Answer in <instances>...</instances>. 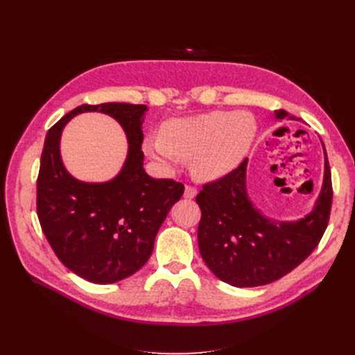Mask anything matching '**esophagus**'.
Wrapping results in <instances>:
<instances>
[{
  "instance_id": "esophagus-1",
  "label": "esophagus",
  "mask_w": 355,
  "mask_h": 355,
  "mask_svg": "<svg viewBox=\"0 0 355 355\" xmlns=\"http://www.w3.org/2000/svg\"><path fill=\"white\" fill-rule=\"evenodd\" d=\"M198 194V191H197V188H194V187H191V185H187L185 187V198H188V200H192V198H196V196Z\"/></svg>"
}]
</instances>
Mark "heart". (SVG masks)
Listing matches in <instances>:
<instances>
[{
  "label": "heart",
  "mask_w": 355,
  "mask_h": 355,
  "mask_svg": "<svg viewBox=\"0 0 355 355\" xmlns=\"http://www.w3.org/2000/svg\"><path fill=\"white\" fill-rule=\"evenodd\" d=\"M257 135L254 116L245 111H213L197 116L173 118L161 135L146 136L145 154L167 170L180 158H191V170L201 180H216L237 168Z\"/></svg>",
  "instance_id": "obj_1"
}]
</instances>
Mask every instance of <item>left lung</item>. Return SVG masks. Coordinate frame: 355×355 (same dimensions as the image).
<instances>
[{
  "label": "left lung",
  "mask_w": 355,
  "mask_h": 355,
  "mask_svg": "<svg viewBox=\"0 0 355 355\" xmlns=\"http://www.w3.org/2000/svg\"><path fill=\"white\" fill-rule=\"evenodd\" d=\"M275 118L292 116L280 110ZM245 170L247 158L227 176L204 185L197 196L202 261L219 280L235 287L270 284L302 263L327 228L333 197L326 149L320 196L314 209L297 220H274L256 209L247 194Z\"/></svg>",
  "instance_id": "left-lung-1"
}]
</instances>
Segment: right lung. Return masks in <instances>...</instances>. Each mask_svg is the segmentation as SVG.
I'll use <instances>...</instances> for the list:
<instances>
[{
    "instance_id": "obj_1",
    "label": "right lung",
    "mask_w": 355,
    "mask_h": 355,
    "mask_svg": "<svg viewBox=\"0 0 355 355\" xmlns=\"http://www.w3.org/2000/svg\"><path fill=\"white\" fill-rule=\"evenodd\" d=\"M146 105L108 102L81 105L53 125L41 154L37 213L51 249L68 270L96 284L130 277L148 262L155 235L184 185L154 179L144 168L142 123ZM83 112H102L121 123L129 149L115 178L92 184L75 180L62 166L60 136Z\"/></svg>"
}]
</instances>
